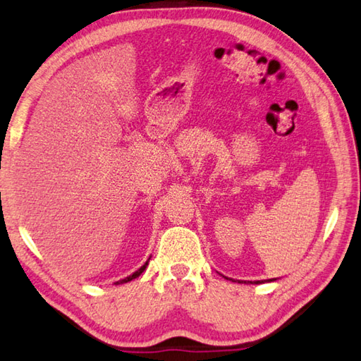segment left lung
I'll use <instances>...</instances> for the list:
<instances>
[{"label": "left lung", "instance_id": "8db88e82", "mask_svg": "<svg viewBox=\"0 0 361 361\" xmlns=\"http://www.w3.org/2000/svg\"><path fill=\"white\" fill-rule=\"evenodd\" d=\"M271 281V280H269ZM250 283H253V285H259V283H263V280H258V281H250Z\"/></svg>", "mask_w": 361, "mask_h": 361}]
</instances>
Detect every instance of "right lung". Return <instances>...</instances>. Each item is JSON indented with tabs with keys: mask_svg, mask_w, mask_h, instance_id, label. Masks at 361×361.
I'll return each mask as SVG.
<instances>
[{
	"mask_svg": "<svg viewBox=\"0 0 361 361\" xmlns=\"http://www.w3.org/2000/svg\"><path fill=\"white\" fill-rule=\"evenodd\" d=\"M148 261H150V258H148V259L145 261V264H144V266H140V267H139V269H137L136 272H134V274H131V275H128V277H126V279H123V280H118V281H116V285L128 283V281H131L133 279H136V277H139V275H140V274H142V272L145 271V267L148 266Z\"/></svg>",
	"mask_w": 361,
	"mask_h": 361,
	"instance_id": "1",
	"label": "right lung"
}]
</instances>
